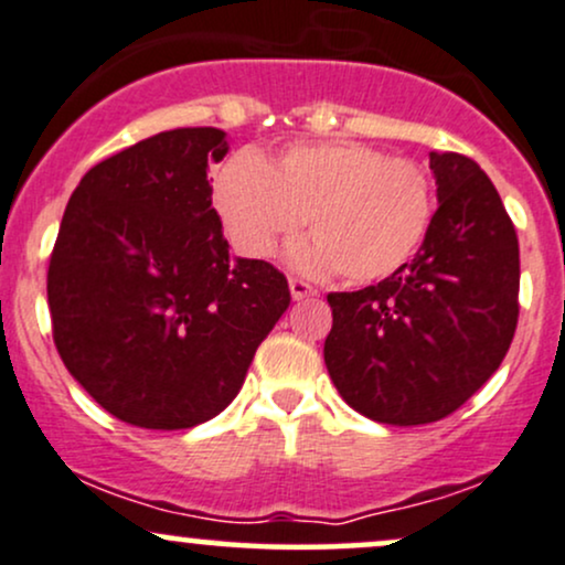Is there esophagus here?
I'll return each instance as SVG.
<instances>
[{"mask_svg": "<svg viewBox=\"0 0 565 565\" xmlns=\"http://www.w3.org/2000/svg\"><path fill=\"white\" fill-rule=\"evenodd\" d=\"M290 296H294V301H303V298H315L317 288L301 277H290Z\"/></svg>", "mask_w": 565, "mask_h": 565, "instance_id": "1", "label": "esophagus"}]
</instances>
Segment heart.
Returning <instances> with one entry per match:
<instances>
[{
	"label": "heart",
	"mask_w": 565,
	"mask_h": 565,
	"mask_svg": "<svg viewBox=\"0 0 565 565\" xmlns=\"http://www.w3.org/2000/svg\"><path fill=\"white\" fill-rule=\"evenodd\" d=\"M214 205L243 256L269 258L307 216L315 235L290 250L296 267L375 282L426 243L436 188L415 158L335 139L290 145L271 163L237 152L214 179Z\"/></svg>",
	"instance_id": "1"
}]
</instances>
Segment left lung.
<instances>
[{
	"label": "left lung",
	"instance_id": "1",
	"mask_svg": "<svg viewBox=\"0 0 565 565\" xmlns=\"http://www.w3.org/2000/svg\"><path fill=\"white\" fill-rule=\"evenodd\" d=\"M439 209L399 271L330 294L324 364L349 407L386 426L452 415L505 360L519 324V235L473 158L430 152Z\"/></svg>",
	"mask_w": 565,
	"mask_h": 565
}]
</instances>
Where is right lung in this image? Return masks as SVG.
<instances>
[{"mask_svg":"<svg viewBox=\"0 0 565 565\" xmlns=\"http://www.w3.org/2000/svg\"><path fill=\"white\" fill-rule=\"evenodd\" d=\"M214 126L152 135L84 174L46 271L60 360L105 413L179 430L235 399L290 303L280 269L232 258L205 169Z\"/></svg>","mask_w":565,"mask_h":565,"instance_id":"obj_1","label":"right lung"}]
</instances>
